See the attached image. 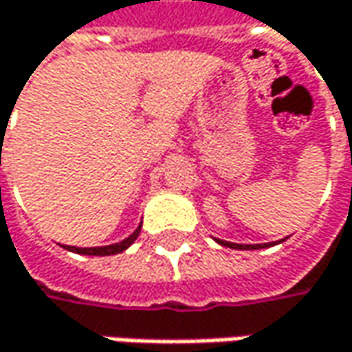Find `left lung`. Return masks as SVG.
Returning <instances> with one entry per match:
<instances>
[{
	"mask_svg": "<svg viewBox=\"0 0 352 352\" xmlns=\"http://www.w3.org/2000/svg\"><path fill=\"white\" fill-rule=\"evenodd\" d=\"M221 245L234 248V250H260V248H268V243H256V245H243V243H232V241H221L217 240Z\"/></svg>",
	"mask_w": 352,
	"mask_h": 352,
	"instance_id": "obj_1",
	"label": "left lung"
}]
</instances>
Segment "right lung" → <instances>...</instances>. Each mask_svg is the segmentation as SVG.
Segmentation results:
<instances>
[{
  "label": "right lung",
  "mask_w": 352,
  "mask_h": 352,
  "mask_svg": "<svg viewBox=\"0 0 352 352\" xmlns=\"http://www.w3.org/2000/svg\"><path fill=\"white\" fill-rule=\"evenodd\" d=\"M139 234H141V226L137 228V232L133 236H129L126 240H122L120 243H112V245H104V248H74V245H66V250L76 252V254H86V256H111V254L124 252L133 241L137 240Z\"/></svg>",
  "instance_id": "add662e5"
}]
</instances>
